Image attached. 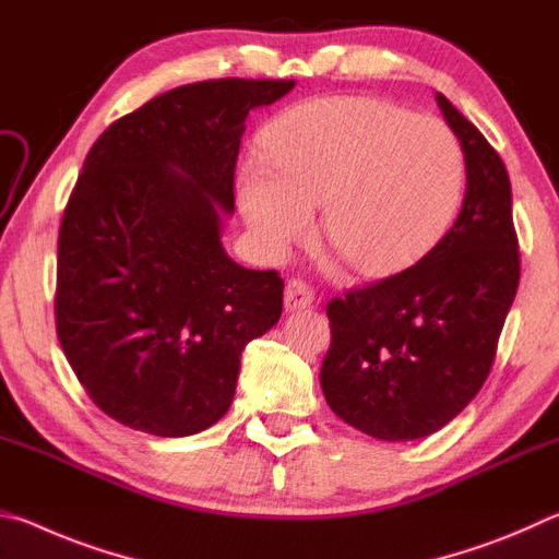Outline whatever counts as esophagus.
<instances>
[{
  "label": "esophagus",
  "mask_w": 559,
  "mask_h": 559,
  "mask_svg": "<svg viewBox=\"0 0 559 559\" xmlns=\"http://www.w3.org/2000/svg\"><path fill=\"white\" fill-rule=\"evenodd\" d=\"M313 300H316V293L306 281L290 278L286 283V290H283V302H286V310L310 308V306H313Z\"/></svg>",
  "instance_id": "esophagus-1"
}]
</instances>
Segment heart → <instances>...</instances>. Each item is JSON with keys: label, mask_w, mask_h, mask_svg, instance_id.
<instances>
[{"label": "heart", "mask_w": 559, "mask_h": 559, "mask_svg": "<svg viewBox=\"0 0 559 559\" xmlns=\"http://www.w3.org/2000/svg\"><path fill=\"white\" fill-rule=\"evenodd\" d=\"M466 157L453 130L365 96L308 100L263 132V157L236 173L246 222L271 253L323 236L355 271L384 276L421 257L456 216Z\"/></svg>", "instance_id": "obj_1"}]
</instances>
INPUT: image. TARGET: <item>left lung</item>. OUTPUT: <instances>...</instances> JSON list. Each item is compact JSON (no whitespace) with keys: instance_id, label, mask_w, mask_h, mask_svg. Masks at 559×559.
<instances>
[{"instance_id":"left-lung-1","label":"left lung","mask_w":559,"mask_h":559,"mask_svg":"<svg viewBox=\"0 0 559 559\" xmlns=\"http://www.w3.org/2000/svg\"><path fill=\"white\" fill-rule=\"evenodd\" d=\"M437 103L466 157L456 222L414 266L328 302L320 386L340 419L382 441L429 437L478 394L520 281L503 159L441 93Z\"/></svg>"}]
</instances>
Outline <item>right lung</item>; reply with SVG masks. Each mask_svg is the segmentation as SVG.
<instances>
[{
    "label": "right lung",
    "instance_id": "obj_1",
    "mask_svg": "<svg viewBox=\"0 0 559 559\" xmlns=\"http://www.w3.org/2000/svg\"><path fill=\"white\" fill-rule=\"evenodd\" d=\"M293 81L189 83L93 143L63 210L56 335L100 412L189 437L229 409L243 347L278 323L283 278L226 257L243 120Z\"/></svg>",
    "mask_w": 559,
    "mask_h": 559
}]
</instances>
